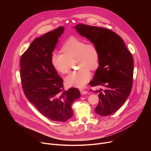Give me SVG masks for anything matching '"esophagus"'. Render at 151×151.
Instances as JSON below:
<instances>
[{"mask_svg":"<svg viewBox=\"0 0 151 151\" xmlns=\"http://www.w3.org/2000/svg\"><path fill=\"white\" fill-rule=\"evenodd\" d=\"M80 92H81V94L82 95H85V94H86V93H88V91H85V90H84V89H80Z\"/></svg>","mask_w":151,"mask_h":151,"instance_id":"1","label":"esophagus"}]
</instances>
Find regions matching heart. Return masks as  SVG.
Masks as SVG:
<instances>
[{
	"mask_svg": "<svg viewBox=\"0 0 151 151\" xmlns=\"http://www.w3.org/2000/svg\"><path fill=\"white\" fill-rule=\"evenodd\" d=\"M63 53L53 52L51 63L53 68L62 74L70 71V62L76 59L79 70L71 73L65 78L68 86L83 87L91 78L89 69L95 70L99 62V52L96 45L75 37L69 38L62 45Z\"/></svg>",
	"mask_w": 151,
	"mask_h": 151,
	"instance_id": "1",
	"label": "heart"
}]
</instances>
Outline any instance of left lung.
<instances>
[{
    "label": "left lung",
    "mask_w": 151,
    "mask_h": 151,
    "mask_svg": "<svg viewBox=\"0 0 151 151\" xmlns=\"http://www.w3.org/2000/svg\"><path fill=\"white\" fill-rule=\"evenodd\" d=\"M75 28L83 36L96 45L99 52V66L92 87L102 86L104 89L93 90L99 94L95 113L107 116L117 111L129 96L133 85L134 59L123 39L112 30L83 24Z\"/></svg>",
    "instance_id": "left-lung-1"
}]
</instances>
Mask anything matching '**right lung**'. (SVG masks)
Wrapping results in <instances>:
<instances>
[{"mask_svg":"<svg viewBox=\"0 0 151 151\" xmlns=\"http://www.w3.org/2000/svg\"><path fill=\"white\" fill-rule=\"evenodd\" d=\"M63 32L58 28L37 37L20 58V79L23 92L45 116L56 122H65L73 116L72 105L79 98V90L64 89L63 79L51 63V55Z\"/></svg>","mask_w":151,"mask_h":151,"instance_id":"obj_1","label":"right lung"}]
</instances>
